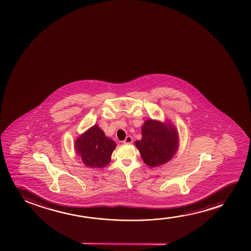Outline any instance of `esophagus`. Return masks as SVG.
Returning <instances> with one entry per match:
<instances>
[{
	"label": "esophagus",
	"instance_id": "obj_1",
	"mask_svg": "<svg viewBox=\"0 0 251 251\" xmlns=\"http://www.w3.org/2000/svg\"><path fill=\"white\" fill-rule=\"evenodd\" d=\"M132 142H133V138L131 137L130 135L127 136L124 141V144H131Z\"/></svg>",
	"mask_w": 251,
	"mask_h": 251
}]
</instances>
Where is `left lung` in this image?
<instances>
[{
    "instance_id": "8db88e82",
    "label": "left lung",
    "mask_w": 251,
    "mask_h": 251,
    "mask_svg": "<svg viewBox=\"0 0 251 251\" xmlns=\"http://www.w3.org/2000/svg\"><path fill=\"white\" fill-rule=\"evenodd\" d=\"M142 138L135 141L146 165L157 167L170 161L178 148V133L170 123L148 120L141 127Z\"/></svg>"
}]
</instances>
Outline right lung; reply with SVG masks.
Segmentation results:
<instances>
[{"mask_svg": "<svg viewBox=\"0 0 251 251\" xmlns=\"http://www.w3.org/2000/svg\"><path fill=\"white\" fill-rule=\"evenodd\" d=\"M117 145L106 137L98 125H94L76 139L77 154L83 164L90 168H103L110 162L111 154Z\"/></svg>", "mask_w": 251, "mask_h": 251, "instance_id": "add662e5", "label": "right lung"}]
</instances>
